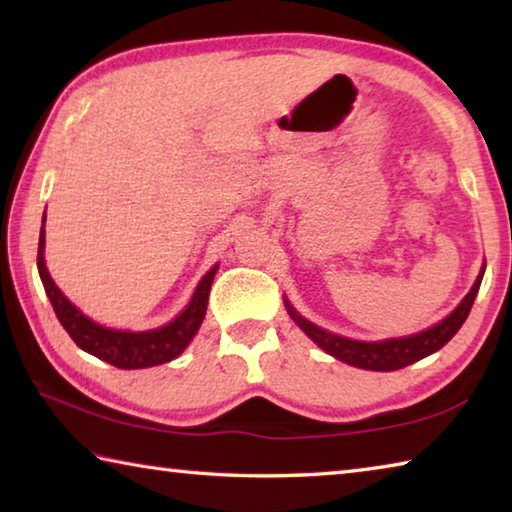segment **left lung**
Returning <instances> with one entry per match:
<instances>
[{"mask_svg": "<svg viewBox=\"0 0 512 512\" xmlns=\"http://www.w3.org/2000/svg\"><path fill=\"white\" fill-rule=\"evenodd\" d=\"M483 271L485 268H481L479 277H476V282L472 284L470 293L461 300V305H458L445 320H440L438 325L424 329V332L402 336V339H386V341H372V343L345 339V336L332 334L323 327L309 323L307 318H302L298 311L291 307L289 300H284V305H287L289 316L296 320V325L302 329V332H305L309 339L318 345V348H323L327 354H332L334 359L350 363V366H357L363 370L391 372L429 357V354L443 348L447 341H452V336L461 329V325L465 323V318L474 305V298L476 293H479L481 280H483Z\"/></svg>", "mask_w": 512, "mask_h": 512, "instance_id": "obj_1", "label": "left lung"}]
</instances>
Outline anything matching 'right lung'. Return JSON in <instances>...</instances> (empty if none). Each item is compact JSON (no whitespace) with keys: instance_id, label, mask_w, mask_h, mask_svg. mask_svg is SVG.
I'll return each instance as SVG.
<instances>
[{"instance_id":"right-lung-1","label":"right lung","mask_w":512,"mask_h":512,"mask_svg":"<svg viewBox=\"0 0 512 512\" xmlns=\"http://www.w3.org/2000/svg\"><path fill=\"white\" fill-rule=\"evenodd\" d=\"M216 271H219V264L212 266L203 275L189 305L167 325L149 329V332H121V329L103 327L85 316L81 309H76L65 298V293L56 287V282L51 280L45 264V219H42L38 241V273L60 325L65 327V332L72 336V341L81 350L121 370L160 366V363L176 359L192 343L205 318L207 298H210Z\"/></svg>"}]
</instances>
